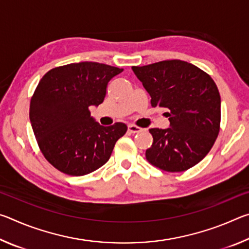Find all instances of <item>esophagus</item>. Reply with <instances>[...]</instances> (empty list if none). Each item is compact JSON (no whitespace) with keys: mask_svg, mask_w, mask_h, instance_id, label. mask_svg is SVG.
Returning a JSON list of instances; mask_svg holds the SVG:
<instances>
[{"mask_svg":"<svg viewBox=\"0 0 249 249\" xmlns=\"http://www.w3.org/2000/svg\"><path fill=\"white\" fill-rule=\"evenodd\" d=\"M127 130L129 133H132V134H135V133H140V132H142V128H141V127H138V126H136V125H133V124H129L128 126H127Z\"/></svg>","mask_w":249,"mask_h":249,"instance_id":"esophagus-1","label":"esophagus"}]
</instances>
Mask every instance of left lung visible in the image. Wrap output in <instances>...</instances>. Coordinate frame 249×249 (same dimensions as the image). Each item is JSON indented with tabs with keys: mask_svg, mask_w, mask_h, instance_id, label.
Returning <instances> with one entry per match:
<instances>
[{
	"mask_svg": "<svg viewBox=\"0 0 249 249\" xmlns=\"http://www.w3.org/2000/svg\"><path fill=\"white\" fill-rule=\"evenodd\" d=\"M132 69L149 93L151 107L166 108L170 121L169 128L149 129L154 141L146 159L163 171L190 169L209 154L220 133L215 82L195 65L177 59Z\"/></svg>",
	"mask_w": 249,
	"mask_h": 249,
	"instance_id": "1",
	"label": "left lung"
}]
</instances>
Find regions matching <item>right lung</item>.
Returning a JSON list of instances; mask_svg holds the SVG:
<instances>
[{"instance_id":"1","label":"right lung","mask_w":249,"mask_h":249,"mask_svg":"<svg viewBox=\"0 0 249 249\" xmlns=\"http://www.w3.org/2000/svg\"><path fill=\"white\" fill-rule=\"evenodd\" d=\"M122 71L84 61L56 67L40 79L31 99L29 120L41 154L59 171L84 176L111 157L127 126L121 122L100 125L89 107L103 102L108 81Z\"/></svg>"}]
</instances>
